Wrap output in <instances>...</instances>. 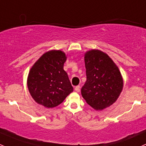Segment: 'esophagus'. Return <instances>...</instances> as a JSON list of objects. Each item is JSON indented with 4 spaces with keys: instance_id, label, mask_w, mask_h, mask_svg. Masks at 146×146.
<instances>
[{
    "instance_id": "1",
    "label": "esophagus",
    "mask_w": 146,
    "mask_h": 146,
    "mask_svg": "<svg viewBox=\"0 0 146 146\" xmlns=\"http://www.w3.org/2000/svg\"><path fill=\"white\" fill-rule=\"evenodd\" d=\"M75 90H76V92H80V87L79 86V85H78V86H76V88H75Z\"/></svg>"
}]
</instances>
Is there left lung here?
<instances>
[{
    "label": "left lung",
    "instance_id": "8db88e82",
    "mask_svg": "<svg viewBox=\"0 0 146 146\" xmlns=\"http://www.w3.org/2000/svg\"><path fill=\"white\" fill-rule=\"evenodd\" d=\"M87 80L81 89L86 102L96 110L114 104L123 89V78L111 58L100 50L85 54Z\"/></svg>",
    "mask_w": 146,
    "mask_h": 146
}]
</instances>
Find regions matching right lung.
<instances>
[{
    "label": "right lung",
    "mask_w": 146,
    "mask_h": 146,
    "mask_svg": "<svg viewBox=\"0 0 146 146\" xmlns=\"http://www.w3.org/2000/svg\"><path fill=\"white\" fill-rule=\"evenodd\" d=\"M64 52L52 50L44 54L33 65L27 78L31 96L38 104L53 108L62 103L73 91L67 73Z\"/></svg>",
    "instance_id": "obj_1"
}]
</instances>
